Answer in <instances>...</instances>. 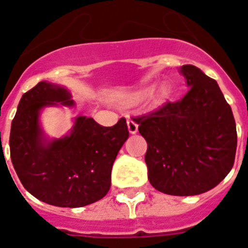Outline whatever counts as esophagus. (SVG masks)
Returning a JSON list of instances; mask_svg holds the SVG:
<instances>
[{"mask_svg":"<svg viewBox=\"0 0 248 248\" xmlns=\"http://www.w3.org/2000/svg\"><path fill=\"white\" fill-rule=\"evenodd\" d=\"M128 129L131 134H135L138 131V123L135 119H128Z\"/></svg>","mask_w":248,"mask_h":248,"instance_id":"esophagus-1","label":"esophagus"}]
</instances>
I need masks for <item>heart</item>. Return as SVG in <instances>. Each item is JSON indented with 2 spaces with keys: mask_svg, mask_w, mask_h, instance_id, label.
I'll list each match as a JSON object with an SVG mask.
<instances>
[{
  "mask_svg": "<svg viewBox=\"0 0 248 248\" xmlns=\"http://www.w3.org/2000/svg\"><path fill=\"white\" fill-rule=\"evenodd\" d=\"M170 93H171L170 85L161 84L159 88L154 92V95H153V97H154V99L156 100V102H161V100L166 99V98L170 95ZM149 94H150V91H149V89H144V91H140L138 92V93H135L134 95H133V99H134L135 102H141V100L146 99V98L149 97Z\"/></svg>",
  "mask_w": 248,
  "mask_h": 248,
  "instance_id": "obj_1",
  "label": "heart"
}]
</instances>
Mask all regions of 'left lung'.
I'll return each instance as SVG.
<instances>
[{
	"label": "left lung",
	"instance_id": "8db88e82",
	"mask_svg": "<svg viewBox=\"0 0 248 248\" xmlns=\"http://www.w3.org/2000/svg\"><path fill=\"white\" fill-rule=\"evenodd\" d=\"M189 91L179 102L134 117L145 138L149 181L168 195L209 191L235 163L237 131L231 107L216 80L198 67H181Z\"/></svg>",
	"mask_w": 248,
	"mask_h": 248
}]
</instances>
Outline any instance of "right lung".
<instances>
[{"label": "right lung", "instance_id": "right-lung-1", "mask_svg": "<svg viewBox=\"0 0 248 248\" xmlns=\"http://www.w3.org/2000/svg\"><path fill=\"white\" fill-rule=\"evenodd\" d=\"M69 98L64 88L47 82L22 95L11 125V160L22 185L34 198L59 207H82L108 194L114 160L129 130L125 118L103 126L79 117L71 135L45 144L39 110L58 102L72 105Z\"/></svg>", "mask_w": 248, "mask_h": 248}]
</instances>
